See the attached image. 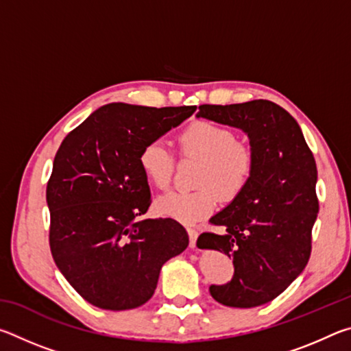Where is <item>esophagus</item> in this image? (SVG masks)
<instances>
[{
	"label": "esophagus",
	"mask_w": 351,
	"mask_h": 351,
	"mask_svg": "<svg viewBox=\"0 0 351 351\" xmlns=\"http://www.w3.org/2000/svg\"><path fill=\"white\" fill-rule=\"evenodd\" d=\"M187 234H189V240H190V247H195V245H197L198 232L195 229H187Z\"/></svg>",
	"instance_id": "obj_1"
}]
</instances>
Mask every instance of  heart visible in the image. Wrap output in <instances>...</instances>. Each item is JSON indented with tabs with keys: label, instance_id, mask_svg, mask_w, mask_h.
Masks as SVG:
<instances>
[{
	"label": "heart",
	"instance_id": "obj_1",
	"mask_svg": "<svg viewBox=\"0 0 351 351\" xmlns=\"http://www.w3.org/2000/svg\"><path fill=\"white\" fill-rule=\"evenodd\" d=\"M181 154L199 161L195 192H169L159 197L156 209L184 224L197 223L210 215L217 206V195L230 201L247 186L254 170L252 150L235 141L229 128L209 121H197L178 138ZM142 173L158 189H167L173 175L175 161L162 142L153 141L139 153Z\"/></svg>",
	"mask_w": 351,
	"mask_h": 351
}]
</instances>
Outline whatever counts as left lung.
<instances>
[{
  "label": "left lung",
  "instance_id": "8db88e82",
  "mask_svg": "<svg viewBox=\"0 0 351 351\" xmlns=\"http://www.w3.org/2000/svg\"><path fill=\"white\" fill-rule=\"evenodd\" d=\"M197 117L241 130L254 154L247 186L210 218L226 232L198 237V247L223 251L234 263L230 282L210 285V295L226 306L265 305L310 258L319 212L316 161L295 119L269 100L201 105Z\"/></svg>",
  "mask_w": 351,
  "mask_h": 351
}]
</instances>
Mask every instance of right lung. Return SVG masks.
Instances as JSON below:
<instances>
[{
  "mask_svg": "<svg viewBox=\"0 0 351 351\" xmlns=\"http://www.w3.org/2000/svg\"><path fill=\"white\" fill-rule=\"evenodd\" d=\"M195 110L108 104L58 148L46 189L51 252L91 305L111 311L144 305L162 265L189 246L186 229L175 219H139L152 203L139 153Z\"/></svg>",
  "mask_w": 351,
  "mask_h": 351,
  "instance_id": "right-lung-1",
  "label": "right lung"
}]
</instances>
